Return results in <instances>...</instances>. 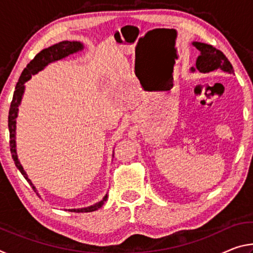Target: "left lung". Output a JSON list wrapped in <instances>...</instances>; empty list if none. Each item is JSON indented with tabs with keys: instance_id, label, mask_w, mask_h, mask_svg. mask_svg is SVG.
<instances>
[{
	"instance_id": "left-lung-1",
	"label": "left lung",
	"mask_w": 253,
	"mask_h": 253,
	"mask_svg": "<svg viewBox=\"0 0 253 253\" xmlns=\"http://www.w3.org/2000/svg\"><path fill=\"white\" fill-rule=\"evenodd\" d=\"M193 45L200 51V55L196 60V69L200 72L207 74V72L219 70L226 75L234 74L232 65L222 51L202 42H193ZM192 70L194 71V69Z\"/></svg>"
}]
</instances>
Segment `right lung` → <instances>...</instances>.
<instances>
[{"label": "right lung", "instance_id": "add662e5", "mask_svg": "<svg viewBox=\"0 0 253 253\" xmlns=\"http://www.w3.org/2000/svg\"><path fill=\"white\" fill-rule=\"evenodd\" d=\"M84 45L80 43V42L77 41H62L59 42V43L51 45L49 48L43 49L40 51L36 57H34L31 61H30L27 68L22 71L21 74L18 84L15 85V90L13 93V99H12L11 106H10V111H8V130H10V149H11V154H12V158L15 163V166L19 169L21 174L23 175L24 178L29 182L30 185L32 186L33 191L37 192L36 187L33 186L32 182L28 178L27 173L24 172V169L22 168V165L20 164V162L18 160V155H16V149H15V118L18 116V107L21 102V99H22V95L24 91V84L31 78V75H36L37 72L41 71L43 68L48 65V63L52 62V61H57L59 59H62L69 55L71 53H75L77 51L83 50ZM107 198L108 195H105V198L102 199L100 202L96 203L95 205H91V207L88 208H84V209H74V210H69L71 212H93L96 210L100 209L104 203L107 201Z\"/></svg>", "mask_w": 253, "mask_h": 253}]
</instances>
